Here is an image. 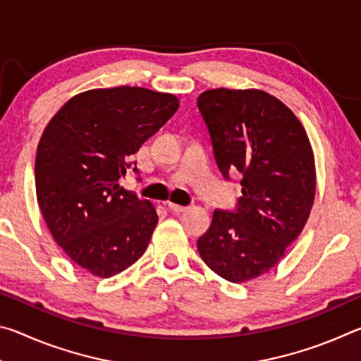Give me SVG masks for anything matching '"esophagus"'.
<instances>
[{
  "label": "esophagus",
  "mask_w": 361,
  "mask_h": 361,
  "mask_svg": "<svg viewBox=\"0 0 361 361\" xmlns=\"http://www.w3.org/2000/svg\"><path fill=\"white\" fill-rule=\"evenodd\" d=\"M167 207H169V210H172V212H175V213H183L185 210H188V207L178 205V204H172V202H169Z\"/></svg>",
  "instance_id": "obj_1"
}]
</instances>
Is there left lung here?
<instances>
[{
    "instance_id": "left-lung-1",
    "label": "left lung",
    "mask_w": 361,
    "mask_h": 361,
    "mask_svg": "<svg viewBox=\"0 0 361 361\" xmlns=\"http://www.w3.org/2000/svg\"><path fill=\"white\" fill-rule=\"evenodd\" d=\"M197 106L224 178L242 175L237 212L215 210L197 250L219 277L245 283L276 267L307 223L314 151L301 121L264 90L210 89Z\"/></svg>"
}]
</instances>
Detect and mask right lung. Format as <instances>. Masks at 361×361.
<instances>
[{
	"mask_svg": "<svg viewBox=\"0 0 361 361\" xmlns=\"http://www.w3.org/2000/svg\"><path fill=\"white\" fill-rule=\"evenodd\" d=\"M178 106L175 95L145 87L90 89L71 97L42 132L35 162L42 218L65 255L95 277L126 271L148 248L154 205L119 181Z\"/></svg>",
	"mask_w": 361,
	"mask_h": 361,
	"instance_id": "obj_1",
	"label": "right lung"
}]
</instances>
